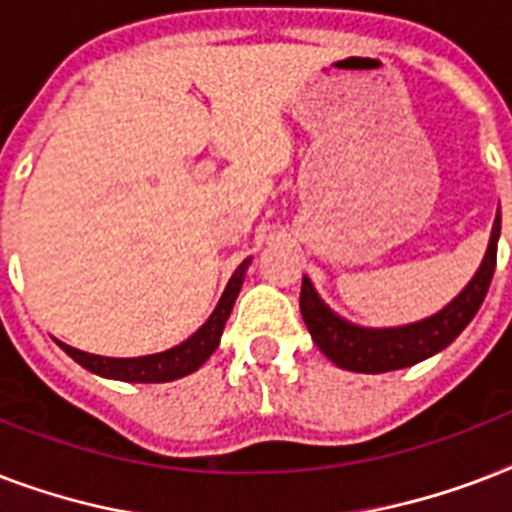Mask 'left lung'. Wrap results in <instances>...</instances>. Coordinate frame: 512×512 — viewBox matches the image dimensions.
<instances>
[{
  "label": "left lung",
  "instance_id": "8db88e82",
  "mask_svg": "<svg viewBox=\"0 0 512 512\" xmlns=\"http://www.w3.org/2000/svg\"><path fill=\"white\" fill-rule=\"evenodd\" d=\"M497 239H500V212L494 220L492 241L486 249L484 263L473 276V281L462 289L457 300H452L444 311L430 316V319L396 329L353 327L329 311L327 305L319 300V295L313 292L311 281L303 279L300 313H303L305 327L311 332L313 342L321 348V353L332 358L342 369H350V372L380 374L417 364L422 358L444 350L473 321L476 311L484 303L486 292H489V284H492L494 265H497Z\"/></svg>",
  "mask_w": 512,
  "mask_h": 512
}]
</instances>
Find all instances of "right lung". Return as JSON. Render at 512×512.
I'll return each mask as SVG.
<instances>
[{
	"label": "right lung",
	"mask_w": 512,
	"mask_h": 512,
	"mask_svg": "<svg viewBox=\"0 0 512 512\" xmlns=\"http://www.w3.org/2000/svg\"><path fill=\"white\" fill-rule=\"evenodd\" d=\"M247 265L249 260H244V263L233 271L231 281H228V287H225L223 297H220V303H217L215 313L207 319V324H204L196 335L188 337L185 342H180L177 348L140 358L95 356V353H84V350L71 348L66 342H60V348L66 350L76 364H82L84 369H90V372L100 374V377H111V380L170 382L177 380V377H185V374L196 372V369L215 353L220 335H223L225 321L231 316V308L233 303H236V295H239L241 281H244V273H247Z\"/></svg>",
	"instance_id": "right-lung-1"
}]
</instances>
